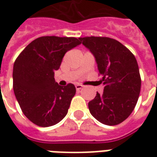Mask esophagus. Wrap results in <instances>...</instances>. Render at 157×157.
Returning <instances> with one entry per match:
<instances>
[{
  "mask_svg": "<svg viewBox=\"0 0 157 157\" xmlns=\"http://www.w3.org/2000/svg\"><path fill=\"white\" fill-rule=\"evenodd\" d=\"M83 86H84L82 85V84H76L75 85V88H76V90H81L82 88H83Z\"/></svg>",
  "mask_w": 157,
  "mask_h": 157,
  "instance_id": "esophagus-1",
  "label": "esophagus"
}]
</instances>
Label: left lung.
I'll use <instances>...</instances> for the list:
<instances>
[{
    "label": "left lung",
    "mask_w": 157,
    "mask_h": 157,
    "mask_svg": "<svg viewBox=\"0 0 157 157\" xmlns=\"http://www.w3.org/2000/svg\"><path fill=\"white\" fill-rule=\"evenodd\" d=\"M94 55L104 91L88 102L90 113L107 125H117L131 114L138 101L141 78L135 55L108 37L79 38Z\"/></svg>",
    "instance_id": "left-lung-1"
}]
</instances>
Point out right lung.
Segmentation results:
<instances>
[{
  "label": "right lung",
  "instance_id": "obj_1",
  "mask_svg": "<svg viewBox=\"0 0 157 157\" xmlns=\"http://www.w3.org/2000/svg\"><path fill=\"white\" fill-rule=\"evenodd\" d=\"M74 37L44 36L34 39L16 59L13 91L24 115L34 124L52 126L67 114L75 86H61L55 71L66 52L81 44Z\"/></svg>",
  "mask_w": 157,
  "mask_h": 157
}]
</instances>
